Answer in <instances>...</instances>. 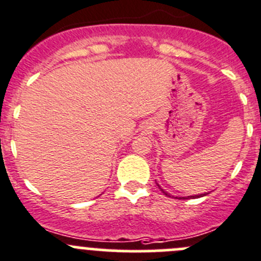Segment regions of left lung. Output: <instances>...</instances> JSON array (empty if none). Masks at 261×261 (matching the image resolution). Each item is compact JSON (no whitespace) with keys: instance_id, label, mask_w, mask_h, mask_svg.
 <instances>
[{"instance_id":"1","label":"left lung","mask_w":261,"mask_h":261,"mask_svg":"<svg viewBox=\"0 0 261 261\" xmlns=\"http://www.w3.org/2000/svg\"><path fill=\"white\" fill-rule=\"evenodd\" d=\"M156 185H158V184H156ZM158 187H159V189H161V191L163 192L164 195H167V196H169V198H171V195H169L168 192H166V191H164V190L162 189V187L159 186V185H158ZM205 195H208V192H206V194H200V195H198V196H189V198H201V196H205ZM179 199H187V198H179Z\"/></svg>"}]
</instances>
